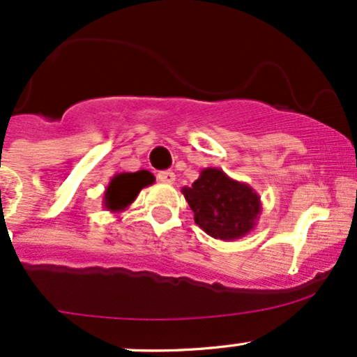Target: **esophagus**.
I'll use <instances>...</instances> for the list:
<instances>
[{"label":"esophagus","mask_w":357,"mask_h":357,"mask_svg":"<svg viewBox=\"0 0 357 357\" xmlns=\"http://www.w3.org/2000/svg\"><path fill=\"white\" fill-rule=\"evenodd\" d=\"M158 180L161 183H174L175 182V174L172 170H165L158 174Z\"/></svg>","instance_id":"esophagus-1"}]
</instances>
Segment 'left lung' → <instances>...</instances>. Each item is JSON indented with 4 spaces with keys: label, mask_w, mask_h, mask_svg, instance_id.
<instances>
[{
    "label": "left lung",
    "mask_w": 357,
    "mask_h": 357,
    "mask_svg": "<svg viewBox=\"0 0 357 357\" xmlns=\"http://www.w3.org/2000/svg\"><path fill=\"white\" fill-rule=\"evenodd\" d=\"M183 197L194 213V222L211 237L235 241L256 229L261 197L249 183L238 182L222 168H203L192 187H183Z\"/></svg>",
    "instance_id": "8db88e82"
}]
</instances>
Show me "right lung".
<instances>
[{"instance_id": "right-lung-1", "label": "right lung", "mask_w": 357, "mask_h": 357, "mask_svg": "<svg viewBox=\"0 0 357 357\" xmlns=\"http://www.w3.org/2000/svg\"><path fill=\"white\" fill-rule=\"evenodd\" d=\"M154 182V175L148 170L122 172V174L113 175L102 197V206L112 213H120L127 209L135 201L144 187L151 185Z\"/></svg>"}]
</instances>
